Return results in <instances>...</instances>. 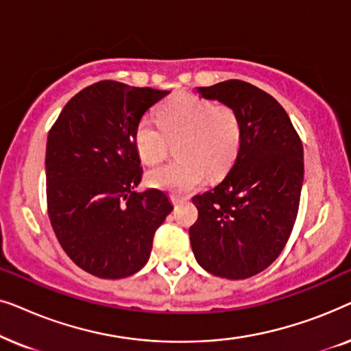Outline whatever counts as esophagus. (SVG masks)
<instances>
[{"label":"esophagus","mask_w":351,"mask_h":351,"mask_svg":"<svg viewBox=\"0 0 351 351\" xmlns=\"http://www.w3.org/2000/svg\"><path fill=\"white\" fill-rule=\"evenodd\" d=\"M189 199V196H182V195H171V201L172 204H180L184 203V201Z\"/></svg>","instance_id":"34e87169"}]
</instances>
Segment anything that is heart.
<instances>
[{"mask_svg": "<svg viewBox=\"0 0 351 351\" xmlns=\"http://www.w3.org/2000/svg\"><path fill=\"white\" fill-rule=\"evenodd\" d=\"M158 123L142 118L134 131V148L145 165H158L176 142L179 160L147 174L153 189L185 191L203 185L206 176L219 179L237 161L243 124L237 110L193 94H179L158 108Z\"/></svg>", "mask_w": 351, "mask_h": 351, "instance_id": "obj_1", "label": "heart"}]
</instances>
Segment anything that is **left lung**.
Wrapping results in <instances>:
<instances>
[{
	"label": "left lung",
	"instance_id": "1",
	"mask_svg": "<svg viewBox=\"0 0 351 351\" xmlns=\"http://www.w3.org/2000/svg\"><path fill=\"white\" fill-rule=\"evenodd\" d=\"M201 97L237 110L241 148L227 177L193 196L190 227L196 262L227 280H244L271 265L299 213L304 147L285 108L265 90L239 80L198 88Z\"/></svg>",
	"mask_w": 351,
	"mask_h": 351
}]
</instances>
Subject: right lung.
I'll return each instance as SVG.
<instances>
[{"label": "right lung", "mask_w": 351, "mask_h": 351, "mask_svg": "<svg viewBox=\"0 0 351 351\" xmlns=\"http://www.w3.org/2000/svg\"><path fill=\"white\" fill-rule=\"evenodd\" d=\"M169 90L99 81L80 90L51 128L46 196L51 225L71 261L104 280L131 276L150 257L172 204L165 191L138 193L134 131Z\"/></svg>", "instance_id": "obj_1"}]
</instances>
